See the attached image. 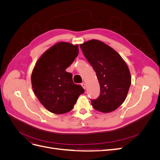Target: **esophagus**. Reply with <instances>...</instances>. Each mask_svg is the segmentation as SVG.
Here are the masks:
<instances>
[{
    "label": "esophagus",
    "mask_w": 160,
    "mask_h": 160,
    "mask_svg": "<svg viewBox=\"0 0 160 160\" xmlns=\"http://www.w3.org/2000/svg\"><path fill=\"white\" fill-rule=\"evenodd\" d=\"M81 86L83 87V88L84 89H85V88H86V85H85V84L84 83H81Z\"/></svg>",
    "instance_id": "esophagus-1"
}]
</instances>
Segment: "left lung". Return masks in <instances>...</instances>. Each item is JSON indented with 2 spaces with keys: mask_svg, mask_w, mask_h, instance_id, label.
Listing matches in <instances>:
<instances>
[{
  "mask_svg": "<svg viewBox=\"0 0 160 160\" xmlns=\"http://www.w3.org/2000/svg\"><path fill=\"white\" fill-rule=\"evenodd\" d=\"M80 47L93 67L100 85V95L91 100V105L101 112H111L127 97L132 82L128 67L117 51L100 41H88Z\"/></svg>",
  "mask_w": 160,
  "mask_h": 160,
  "instance_id": "1",
  "label": "left lung"
}]
</instances>
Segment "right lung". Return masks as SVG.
I'll use <instances>...</instances> for the list:
<instances>
[{
    "label": "right lung",
    "mask_w": 160,
    "mask_h": 160,
    "mask_svg": "<svg viewBox=\"0 0 160 160\" xmlns=\"http://www.w3.org/2000/svg\"><path fill=\"white\" fill-rule=\"evenodd\" d=\"M78 54V45L57 42L43 53L34 67L31 75L33 91L51 113L69 112L84 93L81 85L73 83L71 72L66 71Z\"/></svg>",
    "instance_id": "add662e5"
}]
</instances>
